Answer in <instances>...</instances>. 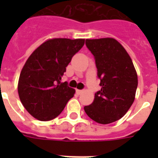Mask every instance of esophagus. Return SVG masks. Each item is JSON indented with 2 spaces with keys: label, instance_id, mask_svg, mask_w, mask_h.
<instances>
[{
  "label": "esophagus",
  "instance_id": "34e87169",
  "mask_svg": "<svg viewBox=\"0 0 158 158\" xmlns=\"http://www.w3.org/2000/svg\"><path fill=\"white\" fill-rule=\"evenodd\" d=\"M76 93L78 94V95H80V94H82L83 90L82 89H76Z\"/></svg>",
  "mask_w": 158,
  "mask_h": 158
}]
</instances>
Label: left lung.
Returning <instances> with one entry per match:
<instances>
[{"instance_id":"obj_1","label":"left lung","mask_w":158,"mask_h":158,"mask_svg":"<svg viewBox=\"0 0 158 158\" xmlns=\"http://www.w3.org/2000/svg\"><path fill=\"white\" fill-rule=\"evenodd\" d=\"M97 69L101 89L89 106L84 107L90 118L102 124L118 120L135 101L138 78L133 62L123 45L113 38L86 40Z\"/></svg>"}]
</instances>
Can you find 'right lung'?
<instances>
[{"label": "right lung", "mask_w": 158, "mask_h": 158, "mask_svg": "<svg viewBox=\"0 0 158 158\" xmlns=\"http://www.w3.org/2000/svg\"><path fill=\"white\" fill-rule=\"evenodd\" d=\"M84 39H52L30 55L19 76V96L34 118L49 121L62 113L75 90L61 83L66 67L82 48Z\"/></svg>", "instance_id": "right-lung-1"}]
</instances>
